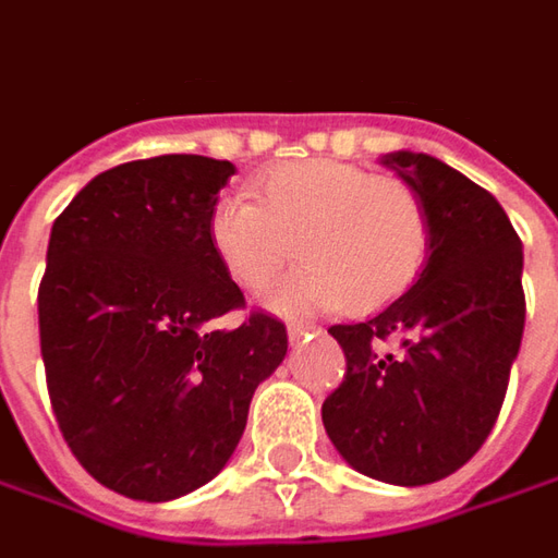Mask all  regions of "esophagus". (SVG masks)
Returning a JSON list of instances; mask_svg holds the SVG:
<instances>
[{"label":"esophagus","mask_w":558,"mask_h":558,"mask_svg":"<svg viewBox=\"0 0 558 558\" xmlns=\"http://www.w3.org/2000/svg\"><path fill=\"white\" fill-rule=\"evenodd\" d=\"M310 330H316V328H310V325H288V340H291V343H301Z\"/></svg>","instance_id":"obj_1"}]
</instances>
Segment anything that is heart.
Masks as SVG:
<instances>
[{"mask_svg":"<svg viewBox=\"0 0 558 558\" xmlns=\"http://www.w3.org/2000/svg\"><path fill=\"white\" fill-rule=\"evenodd\" d=\"M255 197L228 194L215 203L209 245L245 291L270 286L298 248L303 264L267 298L282 316L337 303L374 313L401 298L425 267L428 213L401 179L318 157L270 169Z\"/></svg>","mask_w":558,"mask_h":558,"instance_id":"heart-1","label":"heart"}]
</instances>
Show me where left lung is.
I'll return each instance as SVG.
<instances>
[{"label":"left lung","mask_w":558,"mask_h":558,"mask_svg":"<svg viewBox=\"0 0 558 558\" xmlns=\"http://www.w3.org/2000/svg\"><path fill=\"white\" fill-rule=\"evenodd\" d=\"M383 167L428 213V260L383 313L328 328L345 374L322 422L359 474L425 486L471 462L501 413L525 325L522 242L501 203L444 160L395 151Z\"/></svg>","instance_id":"8db88e82"}]
</instances>
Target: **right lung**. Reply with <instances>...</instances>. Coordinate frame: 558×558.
Masks as SVG:
<instances>
[{
    "label": "right lung",
    "mask_w": 558,
    "mask_h": 558,
    "mask_svg": "<svg viewBox=\"0 0 558 558\" xmlns=\"http://www.w3.org/2000/svg\"><path fill=\"white\" fill-rule=\"evenodd\" d=\"M230 160L160 155L99 172L53 221L38 337L81 468L136 501L199 489L240 444L286 325L252 313L209 245Z\"/></svg>",
    "instance_id": "add662e5"
}]
</instances>
